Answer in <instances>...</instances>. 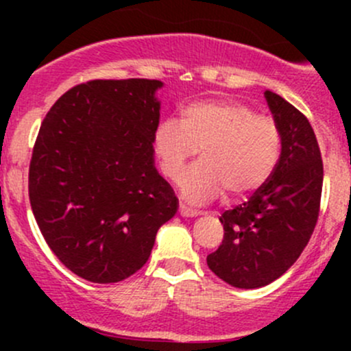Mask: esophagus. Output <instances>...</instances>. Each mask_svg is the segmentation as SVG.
<instances>
[{"label":"esophagus","mask_w":351,"mask_h":351,"mask_svg":"<svg viewBox=\"0 0 351 351\" xmlns=\"http://www.w3.org/2000/svg\"><path fill=\"white\" fill-rule=\"evenodd\" d=\"M180 215H182V217H197L198 214H200V212L198 210H195V208H190V207H186V205H180Z\"/></svg>","instance_id":"34e87169"}]
</instances>
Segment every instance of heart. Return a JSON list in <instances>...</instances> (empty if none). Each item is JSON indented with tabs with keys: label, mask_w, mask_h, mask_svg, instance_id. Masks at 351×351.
I'll use <instances>...</instances> for the list:
<instances>
[{
	"label": "heart",
	"mask_w": 351,
	"mask_h": 351,
	"mask_svg": "<svg viewBox=\"0 0 351 351\" xmlns=\"http://www.w3.org/2000/svg\"><path fill=\"white\" fill-rule=\"evenodd\" d=\"M200 149L202 159L180 178L193 204L256 192L274 175L282 153V132L274 117L260 115L236 100H200L180 110V122L165 119L154 130V151L166 178L178 180Z\"/></svg>",
	"instance_id": "1"
}]
</instances>
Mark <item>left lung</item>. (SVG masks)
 <instances>
[{
	"mask_svg": "<svg viewBox=\"0 0 351 351\" xmlns=\"http://www.w3.org/2000/svg\"><path fill=\"white\" fill-rule=\"evenodd\" d=\"M282 132L274 175L250 200L219 217L222 244L207 265L226 284L258 289L277 280L297 261L319 217L323 159L309 120L280 95L265 91Z\"/></svg>",
	"mask_w": 351,
	"mask_h": 351,
	"instance_id": "obj_1",
	"label": "left lung"
}]
</instances>
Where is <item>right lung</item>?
I'll use <instances>...</instances> for the list:
<instances>
[{
  "instance_id": "add662e5",
  "label": "right lung",
  "mask_w": 351,
  "mask_h": 351,
  "mask_svg": "<svg viewBox=\"0 0 351 351\" xmlns=\"http://www.w3.org/2000/svg\"><path fill=\"white\" fill-rule=\"evenodd\" d=\"M158 80H93L45 115L28 169V197L52 253L95 284L144 267L156 232L178 208L154 168Z\"/></svg>"
}]
</instances>
